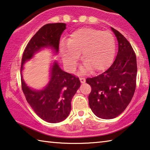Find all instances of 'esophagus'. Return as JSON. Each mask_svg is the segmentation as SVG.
I'll return each mask as SVG.
<instances>
[{"label":"esophagus","mask_w":150,"mask_h":150,"mask_svg":"<svg viewBox=\"0 0 150 150\" xmlns=\"http://www.w3.org/2000/svg\"><path fill=\"white\" fill-rule=\"evenodd\" d=\"M79 79H80V81H81V83H85V78L80 77Z\"/></svg>","instance_id":"esophagus-1"}]
</instances>
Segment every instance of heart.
Segmentation results:
<instances>
[{
    "mask_svg": "<svg viewBox=\"0 0 150 150\" xmlns=\"http://www.w3.org/2000/svg\"><path fill=\"white\" fill-rule=\"evenodd\" d=\"M64 65L73 72L82 53L85 62L81 67L83 73L105 70L112 62L115 51V40L109 31L94 28H81L73 32L60 47Z\"/></svg>",
    "mask_w": 150,
    "mask_h": 150,
    "instance_id": "1",
    "label": "heart"
}]
</instances>
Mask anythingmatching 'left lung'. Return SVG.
I'll return each mask as SVG.
<instances>
[{"instance_id": "obj_1", "label": "left lung", "mask_w": 150, "mask_h": 150, "mask_svg": "<svg viewBox=\"0 0 150 150\" xmlns=\"http://www.w3.org/2000/svg\"><path fill=\"white\" fill-rule=\"evenodd\" d=\"M118 41L115 61L99 75L87 78L91 85L89 105L97 117L110 120L120 115L129 105L136 87L137 60L132 45L123 35L111 27Z\"/></svg>"}]
</instances>
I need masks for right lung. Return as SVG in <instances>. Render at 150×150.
<instances>
[{
	"label": "right lung",
	"mask_w": 150,
	"mask_h": 150,
	"mask_svg": "<svg viewBox=\"0 0 150 150\" xmlns=\"http://www.w3.org/2000/svg\"><path fill=\"white\" fill-rule=\"evenodd\" d=\"M65 28V23H59L42 27L28 42L21 61V85L26 99L35 113L49 123L61 122L69 115L71 99L81 85L79 78L63 71L54 61L50 68L49 83L43 89L38 90L26 84L22 71L25 63L42 49H51L57 54L61 35Z\"/></svg>",
	"instance_id": "1"
}]
</instances>
